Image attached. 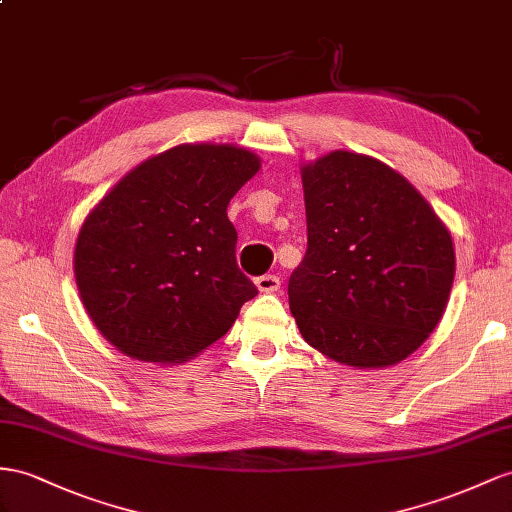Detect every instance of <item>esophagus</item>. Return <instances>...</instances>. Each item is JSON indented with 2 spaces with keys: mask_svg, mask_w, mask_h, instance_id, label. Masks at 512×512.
I'll use <instances>...</instances> for the list:
<instances>
[{
  "mask_svg": "<svg viewBox=\"0 0 512 512\" xmlns=\"http://www.w3.org/2000/svg\"><path fill=\"white\" fill-rule=\"evenodd\" d=\"M255 285H257L259 292L272 294V292H277L279 287H281V279L277 277V274H261V277L255 279Z\"/></svg>",
  "mask_w": 512,
  "mask_h": 512,
  "instance_id": "esophagus-1",
  "label": "esophagus"
}]
</instances>
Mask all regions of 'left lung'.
Masks as SVG:
<instances>
[{"instance_id":"1","label":"left lung","mask_w":512,"mask_h":512,"mask_svg":"<svg viewBox=\"0 0 512 512\" xmlns=\"http://www.w3.org/2000/svg\"><path fill=\"white\" fill-rule=\"evenodd\" d=\"M300 173L307 253L287 285L300 335L359 370L400 363L448 307L450 231L409 181L370 155L333 151Z\"/></svg>"}]
</instances>
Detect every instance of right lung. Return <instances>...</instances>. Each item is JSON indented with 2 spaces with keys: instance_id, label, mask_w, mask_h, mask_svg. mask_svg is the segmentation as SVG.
I'll return each instance as SVG.
<instances>
[{
  "instance_id": "right-lung-1",
  "label": "right lung",
  "mask_w": 512,
  "mask_h": 512,
  "mask_svg": "<svg viewBox=\"0 0 512 512\" xmlns=\"http://www.w3.org/2000/svg\"><path fill=\"white\" fill-rule=\"evenodd\" d=\"M259 166L233 144H179L129 170L88 214L75 283L116 350L183 363L225 335L257 296L235 261L227 205Z\"/></svg>"
}]
</instances>
